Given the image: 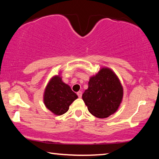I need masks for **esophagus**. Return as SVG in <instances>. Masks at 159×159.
Returning <instances> with one entry per match:
<instances>
[{
  "label": "esophagus",
  "mask_w": 159,
  "mask_h": 159,
  "mask_svg": "<svg viewBox=\"0 0 159 159\" xmlns=\"http://www.w3.org/2000/svg\"><path fill=\"white\" fill-rule=\"evenodd\" d=\"M77 95H78V96H79V98H81V97H82V92H81V91H79V92L77 93Z\"/></svg>",
  "instance_id": "34e87169"
}]
</instances>
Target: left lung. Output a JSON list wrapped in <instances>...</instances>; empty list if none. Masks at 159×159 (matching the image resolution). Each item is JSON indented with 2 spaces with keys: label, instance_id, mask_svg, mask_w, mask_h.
Instances as JSON below:
<instances>
[{
  "label": "left lung",
  "instance_id": "1",
  "mask_svg": "<svg viewBox=\"0 0 159 159\" xmlns=\"http://www.w3.org/2000/svg\"><path fill=\"white\" fill-rule=\"evenodd\" d=\"M123 95L122 85L116 75L111 69L103 67L90 77L82 98L90 114L104 118L117 111Z\"/></svg>",
  "mask_w": 159,
  "mask_h": 159
}]
</instances>
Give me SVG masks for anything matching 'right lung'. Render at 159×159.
<instances>
[{
	"mask_svg": "<svg viewBox=\"0 0 159 159\" xmlns=\"http://www.w3.org/2000/svg\"><path fill=\"white\" fill-rule=\"evenodd\" d=\"M77 98L76 94L69 85L62 81L60 75L53 76L50 80L43 95L45 107L57 116L65 114L71 104Z\"/></svg>",
	"mask_w": 159,
	"mask_h": 159,
	"instance_id": "right-lung-1",
	"label": "right lung"
}]
</instances>
